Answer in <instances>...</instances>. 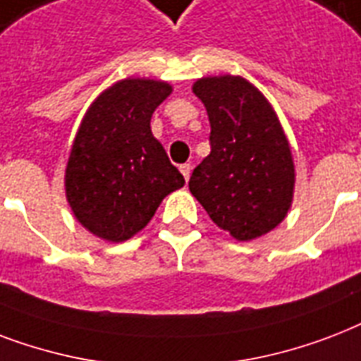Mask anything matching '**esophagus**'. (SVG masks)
I'll use <instances>...</instances> for the list:
<instances>
[{"instance_id":"34e87169","label":"esophagus","mask_w":361,"mask_h":361,"mask_svg":"<svg viewBox=\"0 0 361 361\" xmlns=\"http://www.w3.org/2000/svg\"><path fill=\"white\" fill-rule=\"evenodd\" d=\"M180 173H183V177L188 180L190 173H192V166H190V164H183V166H180Z\"/></svg>"}]
</instances>
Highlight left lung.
Here are the masks:
<instances>
[{
	"label": "left lung",
	"mask_w": 361,
	"mask_h": 361,
	"mask_svg": "<svg viewBox=\"0 0 361 361\" xmlns=\"http://www.w3.org/2000/svg\"><path fill=\"white\" fill-rule=\"evenodd\" d=\"M211 122V154L190 177V192L220 230L252 241L281 224L294 197V158L275 111L243 77L194 82Z\"/></svg>",
	"instance_id": "left-lung-1"
}]
</instances>
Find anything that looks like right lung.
Segmentation results:
<instances>
[{
    "mask_svg": "<svg viewBox=\"0 0 361 361\" xmlns=\"http://www.w3.org/2000/svg\"><path fill=\"white\" fill-rule=\"evenodd\" d=\"M169 94L164 80H118L80 122L66 167V197L75 219L105 241L135 235L161 200L184 186L150 130L152 113Z\"/></svg>",
    "mask_w": 361,
    "mask_h": 361,
    "instance_id": "right-lung-1",
    "label": "right lung"
}]
</instances>
